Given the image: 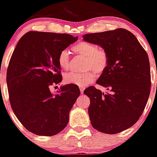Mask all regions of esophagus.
I'll list each match as a JSON object with an SVG mask.
<instances>
[{
    "label": "esophagus",
    "mask_w": 157,
    "mask_h": 157,
    "mask_svg": "<svg viewBox=\"0 0 157 157\" xmlns=\"http://www.w3.org/2000/svg\"><path fill=\"white\" fill-rule=\"evenodd\" d=\"M84 89H85V88L83 87V86H80V93H81V94L83 93Z\"/></svg>",
    "instance_id": "34e87169"
}]
</instances>
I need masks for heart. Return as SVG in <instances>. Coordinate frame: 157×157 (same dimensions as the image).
I'll use <instances>...</instances> for the list:
<instances>
[{"label":"heart","mask_w":157,"mask_h":157,"mask_svg":"<svg viewBox=\"0 0 157 157\" xmlns=\"http://www.w3.org/2000/svg\"><path fill=\"white\" fill-rule=\"evenodd\" d=\"M75 53L85 57L83 68L87 69L82 73H67L64 81L67 84L86 86L96 78L97 75H102L109 63V57L105 49L99 48L97 45L87 41H80L72 46ZM57 63L63 70L68 69L70 66V54L67 49H63L57 57Z\"/></svg>","instance_id":"1"}]
</instances>
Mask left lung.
<instances>
[{"instance_id": "obj_1", "label": "left lung", "mask_w": 157, "mask_h": 157, "mask_svg": "<svg viewBox=\"0 0 157 157\" xmlns=\"http://www.w3.org/2000/svg\"><path fill=\"white\" fill-rule=\"evenodd\" d=\"M83 40L107 52L109 63L97 81L109 90L86 89L89 115L97 131L114 134L129 128L141 117L151 91L150 63L138 40L125 29L86 34Z\"/></svg>"}]
</instances>
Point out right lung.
<instances>
[{
    "mask_svg": "<svg viewBox=\"0 0 157 157\" xmlns=\"http://www.w3.org/2000/svg\"><path fill=\"white\" fill-rule=\"evenodd\" d=\"M68 34L30 31L20 39L11 57L6 82L11 107L22 125L40 136L63 130L80 89L66 85L57 94L50 86L62 81L59 53L77 40Z\"/></svg>",
    "mask_w": 157,
    "mask_h": 157,
    "instance_id": "obj_1",
    "label": "right lung"
}]
</instances>
